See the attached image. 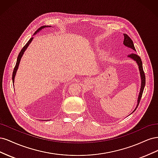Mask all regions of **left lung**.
Listing matches in <instances>:
<instances>
[{
  "instance_id": "obj_1",
  "label": "left lung",
  "mask_w": 158,
  "mask_h": 158,
  "mask_svg": "<svg viewBox=\"0 0 158 158\" xmlns=\"http://www.w3.org/2000/svg\"><path fill=\"white\" fill-rule=\"evenodd\" d=\"M123 35H124V41H123L124 45H125V47H127L128 48L132 49L133 51H136L135 47V46H134L133 42L131 40V38L129 37L127 34H125V33H124ZM127 57H128V58L132 59L133 60H135L136 63V64H137V65L138 66V69H139V71H140V79H141V85H140L139 95H138V97L137 105H136V106L135 110H134V111L131 113V114H132L133 112L135 111V110L138 107V104H139V102L140 101V99L142 98V95L143 92H144V87H145L146 78H145V74H144V70H143L142 63V60H141V59L140 58V56H138L135 53H131L130 55H128L127 56Z\"/></svg>"
}]
</instances>
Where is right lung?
<instances>
[{
    "label": "right lung",
    "instance_id": "1",
    "mask_svg": "<svg viewBox=\"0 0 158 158\" xmlns=\"http://www.w3.org/2000/svg\"><path fill=\"white\" fill-rule=\"evenodd\" d=\"M51 27V26H42V27H40L39 29H38V30L35 32V33H34V34H33V35H36L37 33H39L41 30H42L43 29H44V28H45V27ZM33 40V37H31V39L27 41V43L26 44V45L23 47L22 49L21 50V51L20 52V53H19V55H18V56L16 64L15 67H14V69L13 74H12V82H13V85H14V78H15V76H16V72H17V70H18V69L19 64H20V60H21V59H22V56L23 55V54H24V52L26 51V49H27V48L28 47V46H29V45H30V44L31 43V41H32ZM45 121H47V120H45Z\"/></svg>",
    "mask_w": 158,
    "mask_h": 158
}]
</instances>
